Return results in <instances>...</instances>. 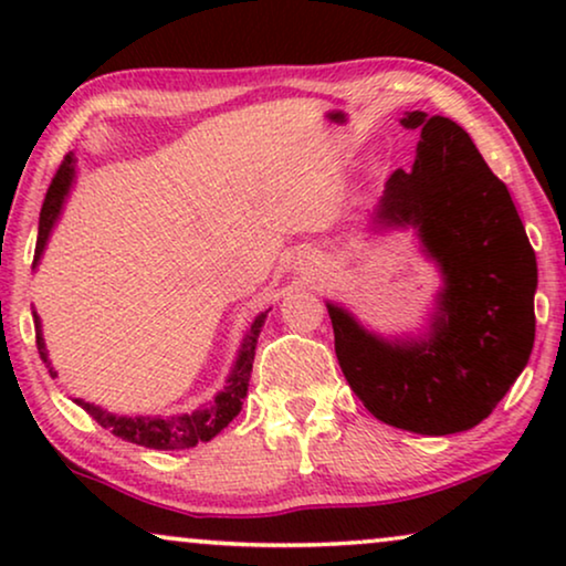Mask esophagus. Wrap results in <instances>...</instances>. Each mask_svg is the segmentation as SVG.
<instances>
[{"label":"esophagus","instance_id":"1","mask_svg":"<svg viewBox=\"0 0 566 566\" xmlns=\"http://www.w3.org/2000/svg\"><path fill=\"white\" fill-rule=\"evenodd\" d=\"M301 265H306V268H314V265H316V258H308V254H306V258L301 260Z\"/></svg>","mask_w":566,"mask_h":566}]
</instances>
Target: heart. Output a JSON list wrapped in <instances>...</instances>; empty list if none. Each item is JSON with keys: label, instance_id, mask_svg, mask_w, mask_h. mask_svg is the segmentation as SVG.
<instances>
[{"label": "heart", "instance_id": "heart-1", "mask_svg": "<svg viewBox=\"0 0 566 566\" xmlns=\"http://www.w3.org/2000/svg\"><path fill=\"white\" fill-rule=\"evenodd\" d=\"M366 172H368V175H376V172H378V165H374V161H370V165L366 167Z\"/></svg>", "mask_w": 566, "mask_h": 566}]
</instances>
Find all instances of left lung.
Returning <instances> with one entry per match:
<instances>
[{"instance_id": "8db88e82", "label": "left lung", "mask_w": 566, "mask_h": 566, "mask_svg": "<svg viewBox=\"0 0 566 566\" xmlns=\"http://www.w3.org/2000/svg\"><path fill=\"white\" fill-rule=\"evenodd\" d=\"M420 130L409 172L397 169L370 229H415L443 275L422 337H381L327 301L339 368L376 420L420 436L479 424L523 374L536 337V252L500 177L467 130L443 115L405 113Z\"/></svg>"}]
</instances>
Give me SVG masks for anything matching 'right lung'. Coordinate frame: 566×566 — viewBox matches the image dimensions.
<instances>
[{
	"label": "right lung",
	"mask_w": 566,
	"mask_h": 566,
	"mask_svg": "<svg viewBox=\"0 0 566 566\" xmlns=\"http://www.w3.org/2000/svg\"><path fill=\"white\" fill-rule=\"evenodd\" d=\"M74 151H69L64 161H61L56 177H53L49 192H45L43 208H41V223H38V244H35V258H33V268H38L41 262V254L49 244V237L53 227H56L61 208H64V200L72 190L74 182ZM270 312V308H268ZM268 312H262L254 316L250 332H247L242 339V347H239V355L234 360V368L227 378V386L216 394L213 401H206L192 412H182V415H167V417H146V415H115L107 412V409L90 405V401L76 399L84 412H87L92 420H97V424H103L105 430H111L115 438L128 440V443L144 446V448H154V451H182V448H196L198 443H208V440L219 436V432L227 428V424L234 420V417L242 412V401L247 397V386H250V376H252V363H254V347H258V337L262 332V324L268 319ZM35 319V343H38V353H41V360L45 363L51 376H56L51 360H49V350H45V339H43V329H41V316L33 312Z\"/></svg>",
	"instance_id": "add662e5"
}]
</instances>
